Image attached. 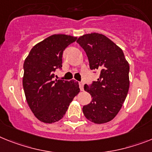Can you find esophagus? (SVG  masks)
<instances>
[{
  "label": "esophagus",
  "instance_id": "1",
  "mask_svg": "<svg viewBox=\"0 0 152 152\" xmlns=\"http://www.w3.org/2000/svg\"><path fill=\"white\" fill-rule=\"evenodd\" d=\"M79 86H80V89L81 91H83V86H84V83L83 82H80L79 83Z\"/></svg>",
  "mask_w": 152,
  "mask_h": 152
}]
</instances>
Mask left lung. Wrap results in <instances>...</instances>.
<instances>
[{
  "instance_id": "1",
  "label": "left lung",
  "mask_w": 152,
  "mask_h": 152,
  "mask_svg": "<svg viewBox=\"0 0 152 152\" xmlns=\"http://www.w3.org/2000/svg\"><path fill=\"white\" fill-rule=\"evenodd\" d=\"M76 42L86 52L90 68L100 72L99 78L84 90L91 95L83 112L89 121L104 124L116 117L129 90L130 66L122 49L105 35L91 33L80 36Z\"/></svg>"
}]
</instances>
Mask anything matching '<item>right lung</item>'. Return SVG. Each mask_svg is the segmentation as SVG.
I'll return each mask as SVG.
<instances>
[{
    "mask_svg": "<svg viewBox=\"0 0 152 152\" xmlns=\"http://www.w3.org/2000/svg\"><path fill=\"white\" fill-rule=\"evenodd\" d=\"M76 39L51 35L35 45L25 58L23 88L31 110L40 121L52 124L62 119L80 91L75 80H53V72L62 68L63 51Z\"/></svg>",
    "mask_w": 152,
    "mask_h": 152,
    "instance_id": "right-lung-1",
    "label": "right lung"
}]
</instances>
